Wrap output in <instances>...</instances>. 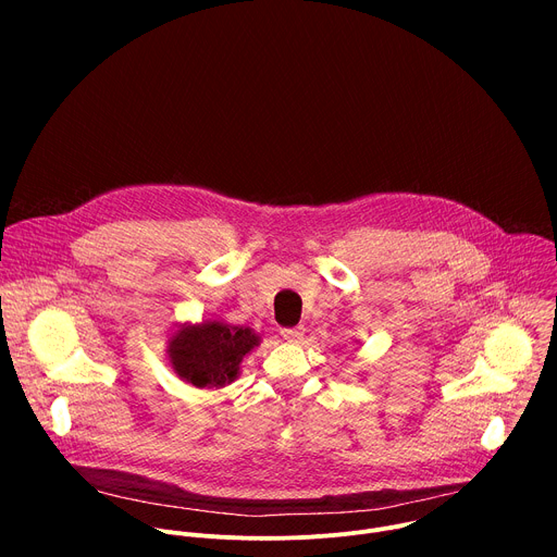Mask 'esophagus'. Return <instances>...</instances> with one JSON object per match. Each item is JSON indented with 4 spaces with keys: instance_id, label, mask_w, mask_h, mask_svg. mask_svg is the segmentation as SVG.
<instances>
[{
    "instance_id": "34e87169",
    "label": "esophagus",
    "mask_w": 557,
    "mask_h": 557,
    "mask_svg": "<svg viewBox=\"0 0 557 557\" xmlns=\"http://www.w3.org/2000/svg\"><path fill=\"white\" fill-rule=\"evenodd\" d=\"M280 335L286 339V342H299L304 337V329L301 326H295V329H282Z\"/></svg>"
}]
</instances>
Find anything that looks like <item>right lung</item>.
I'll list each match as a JSON object with an SVG mask.
<instances>
[{"label":"right lung","instance_id":"1","mask_svg":"<svg viewBox=\"0 0 557 557\" xmlns=\"http://www.w3.org/2000/svg\"><path fill=\"white\" fill-rule=\"evenodd\" d=\"M262 337L249 326L222 320L181 324L168 339V361L178 379L205 389H220L240 376V363Z\"/></svg>","mask_w":557,"mask_h":557}]
</instances>
